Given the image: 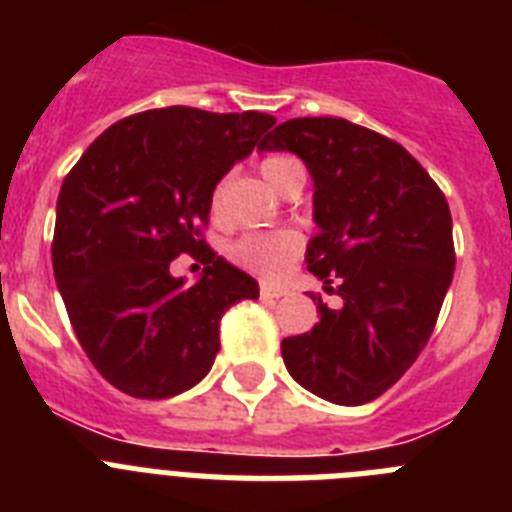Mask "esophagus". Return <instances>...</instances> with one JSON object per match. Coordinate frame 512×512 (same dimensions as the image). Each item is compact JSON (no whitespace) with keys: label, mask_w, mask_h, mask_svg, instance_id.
Returning a JSON list of instances; mask_svg holds the SVG:
<instances>
[{"label":"esophagus","mask_w":512,"mask_h":512,"mask_svg":"<svg viewBox=\"0 0 512 512\" xmlns=\"http://www.w3.org/2000/svg\"><path fill=\"white\" fill-rule=\"evenodd\" d=\"M289 294V289L286 286H273V283H263L260 286V299H265V302H273V299H281V296Z\"/></svg>","instance_id":"34e87169"}]
</instances>
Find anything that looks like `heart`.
<instances>
[{"mask_svg":"<svg viewBox=\"0 0 512 512\" xmlns=\"http://www.w3.org/2000/svg\"><path fill=\"white\" fill-rule=\"evenodd\" d=\"M260 174L270 187L278 192H289L294 184H304V166L294 156H268L260 161ZM223 203V182L213 192V213L221 210ZM302 249V239L291 229L273 231H249L229 244V260L247 273L260 278H278L291 260H296Z\"/></svg>","mask_w":512,"mask_h":512,"instance_id":"obj_1","label":"heart"}]
</instances>
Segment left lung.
Segmentation results:
<instances>
[{
    "label": "left lung",
    "mask_w": 512,
    "mask_h": 512,
    "mask_svg": "<svg viewBox=\"0 0 512 512\" xmlns=\"http://www.w3.org/2000/svg\"><path fill=\"white\" fill-rule=\"evenodd\" d=\"M257 148L307 163L320 226L307 270L343 299L317 296L320 322L283 338L286 369L330 403L375 401L422 354L453 281L448 200L401 143L349 119H289Z\"/></svg>",
    "instance_id": "left-lung-1"
}]
</instances>
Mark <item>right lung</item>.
<instances>
[{
  "instance_id": "1",
  "label": "right lung",
  "mask_w": 512,
  "mask_h": 512,
  "mask_svg": "<svg viewBox=\"0 0 512 512\" xmlns=\"http://www.w3.org/2000/svg\"><path fill=\"white\" fill-rule=\"evenodd\" d=\"M276 124L263 111L166 106L111 124L64 176L51 242L54 278L75 336L106 380L161 401L203 380L218 322L257 299V281L205 242L213 190ZM192 254L195 287L168 273Z\"/></svg>"
}]
</instances>
